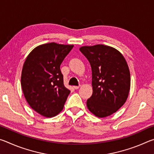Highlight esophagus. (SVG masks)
Segmentation results:
<instances>
[{
	"label": "esophagus",
	"instance_id": "1",
	"mask_svg": "<svg viewBox=\"0 0 154 154\" xmlns=\"http://www.w3.org/2000/svg\"><path fill=\"white\" fill-rule=\"evenodd\" d=\"M79 87H80V85H78V86H73L74 89H75V90H77V89H79Z\"/></svg>",
	"mask_w": 154,
	"mask_h": 154
}]
</instances>
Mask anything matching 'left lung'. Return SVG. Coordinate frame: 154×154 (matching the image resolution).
I'll list each match as a JSON object with an SVG mask.
<instances>
[{"mask_svg":"<svg viewBox=\"0 0 154 154\" xmlns=\"http://www.w3.org/2000/svg\"><path fill=\"white\" fill-rule=\"evenodd\" d=\"M79 50L92 68L93 93L87 100L88 108L98 118L111 116L128 96L130 74L126 60L118 50L107 45L83 46Z\"/></svg>","mask_w":154,"mask_h":154,"instance_id":"1","label":"left lung"}]
</instances>
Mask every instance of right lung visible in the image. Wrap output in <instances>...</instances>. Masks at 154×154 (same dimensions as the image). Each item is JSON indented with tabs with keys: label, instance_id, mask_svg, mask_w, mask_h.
I'll use <instances>...</instances> for the list:
<instances>
[{
	"label": "right lung",
	"instance_id": "add662e5",
	"mask_svg": "<svg viewBox=\"0 0 154 154\" xmlns=\"http://www.w3.org/2000/svg\"><path fill=\"white\" fill-rule=\"evenodd\" d=\"M72 45L49 43L35 48L23 65L21 85L30 107L46 118L56 116L71 92L64 86L60 64Z\"/></svg>",
	"mask_w": 154,
	"mask_h": 154
}]
</instances>
